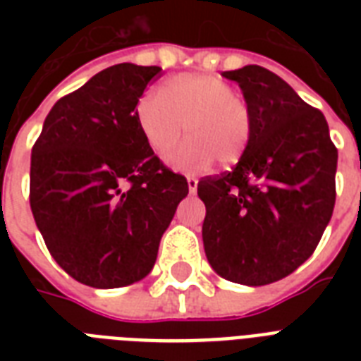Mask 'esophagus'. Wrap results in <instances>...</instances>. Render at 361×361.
<instances>
[{
  "label": "esophagus",
  "mask_w": 361,
  "mask_h": 361,
  "mask_svg": "<svg viewBox=\"0 0 361 361\" xmlns=\"http://www.w3.org/2000/svg\"><path fill=\"white\" fill-rule=\"evenodd\" d=\"M187 185H189V192H191V195H195V192H197V187H198V180L197 178H195V176H187Z\"/></svg>",
  "instance_id": "esophagus-1"
}]
</instances>
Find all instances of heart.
<instances>
[{"label": "heart", "mask_w": 361, "mask_h": 361, "mask_svg": "<svg viewBox=\"0 0 361 361\" xmlns=\"http://www.w3.org/2000/svg\"><path fill=\"white\" fill-rule=\"evenodd\" d=\"M136 123L147 146L166 155L185 133L191 136L170 155L176 169H206L238 163L252 135L249 104L234 95L228 82L212 75H178L164 86V95L147 92L136 104Z\"/></svg>", "instance_id": "1"}]
</instances>
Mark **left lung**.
Here are the masks:
<instances>
[{
	"mask_svg": "<svg viewBox=\"0 0 361 361\" xmlns=\"http://www.w3.org/2000/svg\"><path fill=\"white\" fill-rule=\"evenodd\" d=\"M252 116L231 172L198 181L208 262L223 279L262 286L290 275L319 245L336 204L337 149L320 110L271 71H225Z\"/></svg>",
	"mask_w": 361,
	"mask_h": 361,
	"instance_id": "obj_1",
	"label": "left lung"
}]
</instances>
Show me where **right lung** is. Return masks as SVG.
<instances>
[{"label":"right lung","mask_w":361,"mask_h":361,"mask_svg":"<svg viewBox=\"0 0 361 361\" xmlns=\"http://www.w3.org/2000/svg\"><path fill=\"white\" fill-rule=\"evenodd\" d=\"M161 67L112 65L48 112L31 149L30 204L54 260L82 285L144 279L187 197L136 123V104Z\"/></svg>","instance_id":"right-lung-1"}]
</instances>
